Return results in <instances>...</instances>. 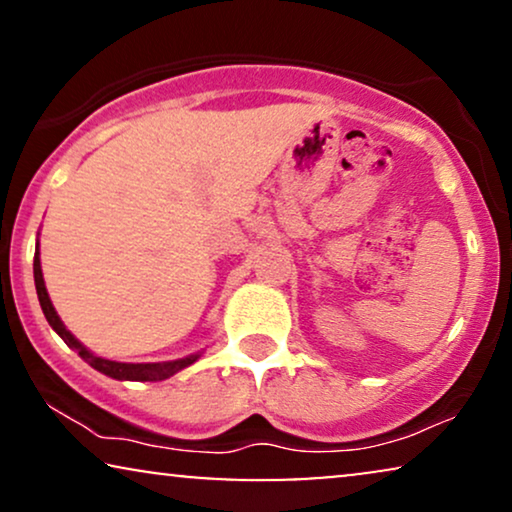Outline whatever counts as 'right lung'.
Here are the masks:
<instances>
[{
	"label": "right lung",
	"instance_id": "right-lung-1",
	"mask_svg": "<svg viewBox=\"0 0 512 512\" xmlns=\"http://www.w3.org/2000/svg\"><path fill=\"white\" fill-rule=\"evenodd\" d=\"M34 286H37V296H39V305L44 310V317L55 333L60 335L62 340L67 342V347H72L74 352H79V356L86 363H90L95 370H100L102 375L114 377V380H130V382H160L172 377L179 370H184L195 363L202 356V352L184 356V359L177 361H160V363H123V361H111L104 359V356H97L90 352L88 347H83L79 340L74 338L72 333L67 331V326L62 324V319L55 312V307L51 303V296L46 291V282H44V272H41V258H39V242H37V251H34Z\"/></svg>",
	"mask_w": 512,
	"mask_h": 512
}]
</instances>
